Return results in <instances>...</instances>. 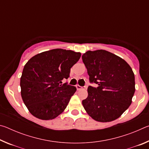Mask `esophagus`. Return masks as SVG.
<instances>
[{
	"label": "esophagus",
	"instance_id": "esophagus-1",
	"mask_svg": "<svg viewBox=\"0 0 149 149\" xmlns=\"http://www.w3.org/2000/svg\"><path fill=\"white\" fill-rule=\"evenodd\" d=\"M76 88H77V90H81V89H86V87H81L79 85H77Z\"/></svg>",
	"mask_w": 149,
	"mask_h": 149
}]
</instances>
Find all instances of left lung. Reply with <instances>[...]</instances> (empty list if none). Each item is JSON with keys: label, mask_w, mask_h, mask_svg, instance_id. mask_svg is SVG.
Listing matches in <instances>:
<instances>
[{"label": "left lung", "mask_w": 149, "mask_h": 149, "mask_svg": "<svg viewBox=\"0 0 149 149\" xmlns=\"http://www.w3.org/2000/svg\"><path fill=\"white\" fill-rule=\"evenodd\" d=\"M82 60L89 75L88 97L82 104L93 120L112 122L119 118L132 104L135 75L130 65L122 58L104 50H89Z\"/></svg>", "instance_id": "left-lung-1"}]
</instances>
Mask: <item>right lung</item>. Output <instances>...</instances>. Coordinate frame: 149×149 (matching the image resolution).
I'll return each instance as SVG.
<instances>
[{
	"instance_id": "add662e5",
	"label": "right lung",
	"mask_w": 149,
	"mask_h": 149,
	"mask_svg": "<svg viewBox=\"0 0 149 149\" xmlns=\"http://www.w3.org/2000/svg\"><path fill=\"white\" fill-rule=\"evenodd\" d=\"M80 57V52L56 49L36 54L26 63L20 78L21 95L33 116L49 120L63 112L76 88L62 85V81L69 77Z\"/></svg>"
}]
</instances>
